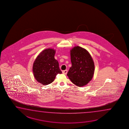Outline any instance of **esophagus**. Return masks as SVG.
<instances>
[{
    "label": "esophagus",
    "instance_id": "obj_1",
    "mask_svg": "<svg viewBox=\"0 0 129 129\" xmlns=\"http://www.w3.org/2000/svg\"><path fill=\"white\" fill-rule=\"evenodd\" d=\"M67 72H68V71L67 70H64V71H62V73L63 74H65V75L67 74Z\"/></svg>",
    "mask_w": 129,
    "mask_h": 129
}]
</instances>
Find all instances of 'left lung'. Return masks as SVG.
Masks as SVG:
<instances>
[{
    "label": "left lung",
    "instance_id": "obj_1",
    "mask_svg": "<svg viewBox=\"0 0 129 129\" xmlns=\"http://www.w3.org/2000/svg\"><path fill=\"white\" fill-rule=\"evenodd\" d=\"M72 66L67 74L72 83L78 86H85L92 78L94 63L88 52L79 46L71 50Z\"/></svg>",
    "mask_w": 129,
    "mask_h": 129
}]
</instances>
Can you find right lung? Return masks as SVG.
I'll use <instances>...</instances> for the list:
<instances>
[{
    "mask_svg": "<svg viewBox=\"0 0 129 129\" xmlns=\"http://www.w3.org/2000/svg\"><path fill=\"white\" fill-rule=\"evenodd\" d=\"M55 53L53 49H45L38 55L33 63L34 77L43 85L52 83L58 74L62 73L58 61L54 58Z\"/></svg>",
    "mask_w": 129,
    "mask_h": 129,
    "instance_id": "obj_1",
    "label": "right lung"
}]
</instances>
